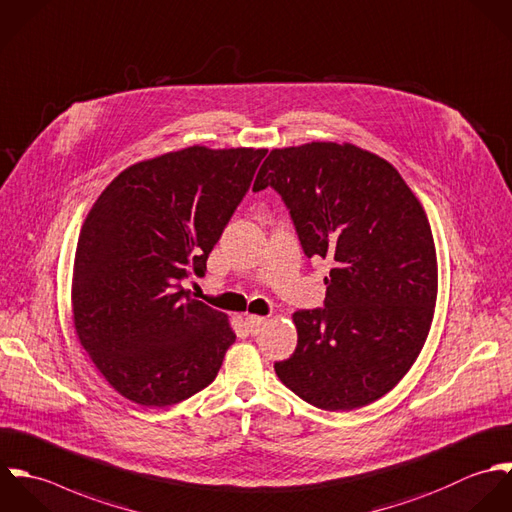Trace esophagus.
Returning a JSON list of instances; mask_svg holds the SVG:
<instances>
[{"label":"esophagus","mask_w":512,"mask_h":512,"mask_svg":"<svg viewBox=\"0 0 512 512\" xmlns=\"http://www.w3.org/2000/svg\"><path fill=\"white\" fill-rule=\"evenodd\" d=\"M246 326L250 330V334H260L262 328L266 326V318H260V316H246Z\"/></svg>","instance_id":"esophagus-1"}]
</instances>
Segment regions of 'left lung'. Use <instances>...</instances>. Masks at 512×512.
<instances>
[{
  "label": "left lung",
  "instance_id": "8db88e82",
  "mask_svg": "<svg viewBox=\"0 0 512 512\" xmlns=\"http://www.w3.org/2000/svg\"><path fill=\"white\" fill-rule=\"evenodd\" d=\"M272 186L308 258L334 262L326 308L292 316L298 347L274 365L298 397L351 411L391 391L431 330L437 252L427 214L385 159L349 143L274 149L254 188Z\"/></svg>",
  "mask_w": 512,
  "mask_h": 512
}]
</instances>
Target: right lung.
I'll list each match as a JSON object with an SVG mask.
<instances>
[{
	"label": "right lung",
	"instance_id": "right-lung-1",
	"mask_svg": "<svg viewBox=\"0 0 512 512\" xmlns=\"http://www.w3.org/2000/svg\"><path fill=\"white\" fill-rule=\"evenodd\" d=\"M266 153H165L125 169L89 210L73 264V326L125 399L169 407L214 381L236 334L180 280L206 270Z\"/></svg>",
	"mask_w": 512,
	"mask_h": 512
}]
</instances>
